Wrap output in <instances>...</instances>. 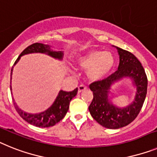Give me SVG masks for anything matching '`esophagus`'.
<instances>
[{
	"label": "esophagus",
	"mask_w": 157,
	"mask_h": 157,
	"mask_svg": "<svg viewBox=\"0 0 157 157\" xmlns=\"http://www.w3.org/2000/svg\"><path fill=\"white\" fill-rule=\"evenodd\" d=\"M87 89V87L84 84H80V86H78V93H80L81 92L84 91V90Z\"/></svg>",
	"instance_id": "obj_1"
}]
</instances>
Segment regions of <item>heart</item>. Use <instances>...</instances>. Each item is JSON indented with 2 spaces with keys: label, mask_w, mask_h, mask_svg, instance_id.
<instances>
[{
  "label": "heart",
  "mask_w": 157,
  "mask_h": 157,
  "mask_svg": "<svg viewBox=\"0 0 157 157\" xmlns=\"http://www.w3.org/2000/svg\"><path fill=\"white\" fill-rule=\"evenodd\" d=\"M77 64L81 69L88 70L90 79L99 80L106 77L114 67V58L111 52L92 50L80 57Z\"/></svg>",
  "instance_id": "obj_1"
}]
</instances>
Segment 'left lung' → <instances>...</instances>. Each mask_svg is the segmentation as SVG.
<instances>
[{
    "instance_id": "left-lung-1",
    "label": "left lung",
    "mask_w": 157,
    "mask_h": 157,
    "mask_svg": "<svg viewBox=\"0 0 157 157\" xmlns=\"http://www.w3.org/2000/svg\"><path fill=\"white\" fill-rule=\"evenodd\" d=\"M117 49L120 58L118 70L89 85L93 92V99L88 107L90 114L98 123L108 129L126 126L137 118L145 99L148 85L146 73L134 54L119 47ZM122 77H129L134 80L137 92L133 103L125 109H118L109 103L108 93L111 85Z\"/></svg>"
}]
</instances>
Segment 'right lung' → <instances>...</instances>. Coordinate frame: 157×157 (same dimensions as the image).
Returning a JSON list of instances; mask_svg holds the SVG:
<instances>
[{
    "label": "right lung",
    "mask_w": 157,
    "mask_h": 157,
    "mask_svg": "<svg viewBox=\"0 0 157 157\" xmlns=\"http://www.w3.org/2000/svg\"><path fill=\"white\" fill-rule=\"evenodd\" d=\"M31 53H46L51 57L59 58V59H62V56H63V53L62 51H51L50 46H48V45L35 43L28 46L27 48L23 50V52L20 54V55L15 62L14 65L18 62L21 56L27 54H31ZM13 69V66L12 68V70H11V80H12ZM10 89L12 90L11 85ZM77 91H78L77 88L72 92L60 91L58 97L54 101V103H53L52 106L49 109H47L46 111L39 113V114H28V113L20 110L17 107V105L16 104L15 102H13V104H14V107L17 113L20 114V116L23 119L25 120L27 122L33 125V126H37V127H50V126H54L56 123L60 122L65 116V114L69 110V103H70L71 99H73L74 96H76Z\"/></svg>",
    "instance_id": "right-lung-1"
}]
</instances>
